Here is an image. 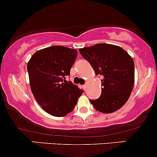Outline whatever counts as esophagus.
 Returning a JSON list of instances; mask_svg holds the SVG:
<instances>
[{
    "label": "esophagus",
    "mask_w": 157,
    "mask_h": 157,
    "mask_svg": "<svg viewBox=\"0 0 157 157\" xmlns=\"http://www.w3.org/2000/svg\"><path fill=\"white\" fill-rule=\"evenodd\" d=\"M83 88H84V90H86V88H87V84H85V85L83 86Z\"/></svg>",
    "instance_id": "obj_1"
}]
</instances>
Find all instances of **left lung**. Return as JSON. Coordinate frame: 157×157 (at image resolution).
Returning a JSON list of instances; mask_svg holds the SVG:
<instances>
[{
    "label": "left lung",
    "instance_id": "obj_1",
    "mask_svg": "<svg viewBox=\"0 0 157 157\" xmlns=\"http://www.w3.org/2000/svg\"><path fill=\"white\" fill-rule=\"evenodd\" d=\"M96 75L103 76L101 94L96 100H90L98 111L110 113L121 108L130 97L135 83L132 58L119 46L98 44L79 49Z\"/></svg>",
    "mask_w": 157,
    "mask_h": 157
}]
</instances>
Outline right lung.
Here are the masks:
<instances>
[{
    "label": "right lung",
    "mask_w": 157,
    "mask_h": 157,
    "mask_svg": "<svg viewBox=\"0 0 157 157\" xmlns=\"http://www.w3.org/2000/svg\"><path fill=\"white\" fill-rule=\"evenodd\" d=\"M77 56V51L53 46L37 51L27 65L33 95L44 111L54 117H64L75 108L83 91L65 76Z\"/></svg>",
    "instance_id": "right-lung-1"
}]
</instances>
